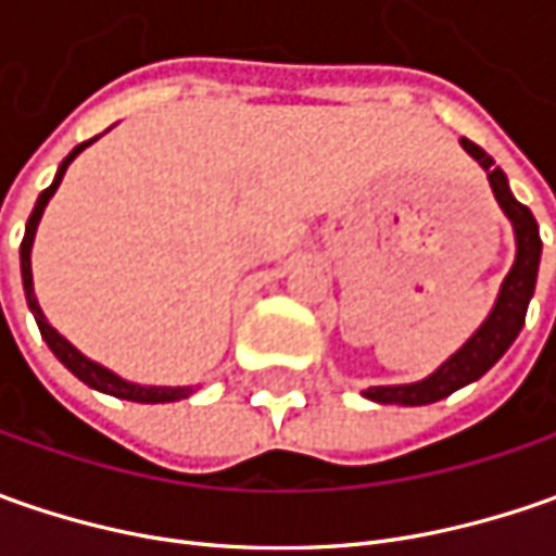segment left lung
Segmentation results:
<instances>
[{
  "mask_svg": "<svg viewBox=\"0 0 556 556\" xmlns=\"http://www.w3.org/2000/svg\"><path fill=\"white\" fill-rule=\"evenodd\" d=\"M460 144L485 169L489 185L495 191V201L502 203L507 219L514 223V231H517V263L507 271L502 293L495 300V309L482 321L480 331L473 333L458 353L452 355L437 374H430L427 380L408 383V387H371L365 395L374 399V402H380V405H430V402H439V399L452 395L460 387L480 380L482 374L489 371L507 353V346L517 340V333H520L526 321L529 296L535 290V275H539V260H542V238H539L535 216L529 213V206H523L510 194L504 173L482 151L480 144H473V141L467 139H460Z\"/></svg>",
  "mask_w": 556,
  "mask_h": 556,
  "instance_id": "obj_1",
  "label": "left lung"
}]
</instances>
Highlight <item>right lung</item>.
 Segmentation results:
<instances>
[{"label":"right lung","mask_w":556,"mask_h":556,"mask_svg":"<svg viewBox=\"0 0 556 556\" xmlns=\"http://www.w3.org/2000/svg\"><path fill=\"white\" fill-rule=\"evenodd\" d=\"M96 139L83 141V144H76L74 151L64 157L61 163V169H58V176H54V182L39 194V201L33 206L30 219H27V231H24V241H21V275H24V293H27V306L36 315V325H39V333H42V340L49 343V350H52L58 358H61V365L64 368H71V371L83 380V383H89L92 390H101V393H111L117 395V399H129V402H176V399H188L191 390H185V387H139V383H129V380H123L117 374H111L108 368H101L96 362H89L83 353H76L74 346L61 337V333L54 331L52 325L42 318V312H39V303H36V293H33V271H30V247H33V235H36V225H39V216H42V210H46V203L52 198L54 191H58V185L64 179V173H67V166L74 161L76 154L86 148V144H92Z\"/></svg>","instance_id":"right-lung-1"}]
</instances>
